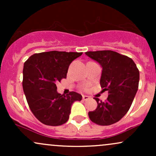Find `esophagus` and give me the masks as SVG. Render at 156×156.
Returning a JSON list of instances; mask_svg holds the SVG:
<instances>
[{"label": "esophagus", "instance_id": "esophagus-1", "mask_svg": "<svg viewBox=\"0 0 156 156\" xmlns=\"http://www.w3.org/2000/svg\"><path fill=\"white\" fill-rule=\"evenodd\" d=\"M82 98H83V101H87V100L89 99V98H90V97H89L87 95H83V96H82Z\"/></svg>", "mask_w": 156, "mask_h": 156}]
</instances>
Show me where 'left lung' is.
<instances>
[{
  "mask_svg": "<svg viewBox=\"0 0 156 156\" xmlns=\"http://www.w3.org/2000/svg\"><path fill=\"white\" fill-rule=\"evenodd\" d=\"M85 54L101 66L100 83L103 90L108 92L105 102L94 98L98 107L89 112V117L99 125L117 122L128 112L136 94L139 69L131 58L115 51H89Z\"/></svg>",
  "mask_w": 156,
  "mask_h": 156,
  "instance_id": "left-lung-1",
  "label": "left lung"
}]
</instances>
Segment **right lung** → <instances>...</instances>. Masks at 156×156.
<instances>
[{"instance_id": "1", "label": "right lung", "mask_w": 156, "mask_h": 156, "mask_svg": "<svg viewBox=\"0 0 156 156\" xmlns=\"http://www.w3.org/2000/svg\"><path fill=\"white\" fill-rule=\"evenodd\" d=\"M83 53L49 51L31 55L23 66V88L34 115L44 125L58 126L69 119L71 106L80 101L76 92L61 94L57 82L66 78L69 64Z\"/></svg>"}]
</instances>
